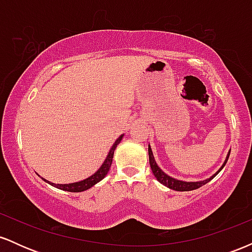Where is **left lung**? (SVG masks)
I'll return each instance as SVG.
<instances>
[{
    "label": "left lung",
    "mask_w": 252,
    "mask_h": 252,
    "mask_svg": "<svg viewBox=\"0 0 252 252\" xmlns=\"http://www.w3.org/2000/svg\"><path fill=\"white\" fill-rule=\"evenodd\" d=\"M148 154H149V164H150V168L153 170V174L155 175L156 180L158 182H161V184L164 185L166 187H168L170 189H174V190H178V192H187V190H193V189H199V187L204 186V185H206L207 182H210L212 180L215 176L218 174L220 170L224 168V166L226 164L227 162V158L228 156H230V152H228V154L226 156V158H225L224 163H222V166L219 168L217 172L213 174L212 176H210L209 179H205V180H201V181H182V180H178V179H174L172 178V176L167 175L166 173L163 172L162 169L160 168V167L158 166V163H156L155 158H154V155H153V152H152V148H150V146H148Z\"/></svg>",
    "instance_id": "left-lung-1"
}]
</instances>
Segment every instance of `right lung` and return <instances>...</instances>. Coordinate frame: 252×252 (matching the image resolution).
I'll list each match as a JSON object with an SVG mask.
<instances>
[{
  "label": "right lung",
  "mask_w": 252,
  "mask_h": 252,
  "mask_svg": "<svg viewBox=\"0 0 252 252\" xmlns=\"http://www.w3.org/2000/svg\"><path fill=\"white\" fill-rule=\"evenodd\" d=\"M122 138H123V135H121L120 137L115 141V143L112 144L111 149H110L108 156H106L105 161H104L102 166H100V168L98 169L94 174H92L91 176H89V178H86L85 180L73 182V184H53V182L45 180V179H42V180L47 182V184L52 185V186L57 187V189H63V190H67V192H83V190L91 189L92 186H94L97 182H99L102 179L105 178L106 174H108L110 167H111V163H112V158H114L115 149H116V147L118 146V143L121 142V140H122Z\"/></svg>",
  "instance_id": "right-lung-1"
}]
</instances>
